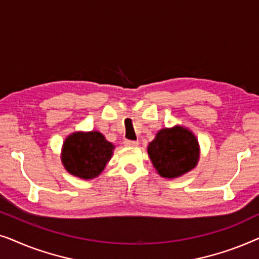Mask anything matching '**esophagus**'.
<instances>
[{"instance_id":"esophagus-1","label":"esophagus","mask_w":259,"mask_h":259,"mask_svg":"<svg viewBox=\"0 0 259 259\" xmlns=\"http://www.w3.org/2000/svg\"><path fill=\"white\" fill-rule=\"evenodd\" d=\"M123 144H125V146H127V147H136L139 145L138 141H133V140H125L123 141Z\"/></svg>"}]
</instances>
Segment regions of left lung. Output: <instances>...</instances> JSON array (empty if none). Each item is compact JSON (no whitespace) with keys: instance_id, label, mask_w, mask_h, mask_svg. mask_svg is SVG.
I'll use <instances>...</instances> for the list:
<instances>
[{"instance_id":"left-lung-1","label":"left lung","mask_w":259,"mask_h":259,"mask_svg":"<svg viewBox=\"0 0 259 259\" xmlns=\"http://www.w3.org/2000/svg\"><path fill=\"white\" fill-rule=\"evenodd\" d=\"M147 153L159 176L176 179L198 165L200 147L192 131L176 125L158 131L148 144Z\"/></svg>"}]
</instances>
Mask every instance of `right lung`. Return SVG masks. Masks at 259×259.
Masks as SVG:
<instances>
[{"instance_id":"right-lung-1","label":"right lung","mask_w":259,"mask_h":259,"mask_svg":"<svg viewBox=\"0 0 259 259\" xmlns=\"http://www.w3.org/2000/svg\"><path fill=\"white\" fill-rule=\"evenodd\" d=\"M114 145L98 131L73 132L66 138L61 148V162L72 176L91 180L100 176L111 160Z\"/></svg>"}]
</instances>
